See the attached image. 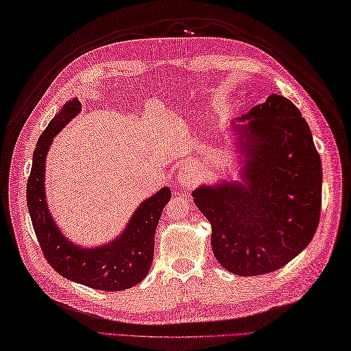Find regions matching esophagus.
<instances>
[{"instance_id": "obj_1", "label": "esophagus", "mask_w": 351, "mask_h": 351, "mask_svg": "<svg viewBox=\"0 0 351 351\" xmlns=\"http://www.w3.org/2000/svg\"><path fill=\"white\" fill-rule=\"evenodd\" d=\"M178 178H180V186L184 189H191V187L196 182V171L192 167H184L178 173Z\"/></svg>"}]
</instances>
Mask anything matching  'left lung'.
Returning <instances> with one entry per match:
<instances>
[{
	"label": "left lung",
	"mask_w": 351,
	"mask_h": 351,
	"mask_svg": "<svg viewBox=\"0 0 351 351\" xmlns=\"http://www.w3.org/2000/svg\"><path fill=\"white\" fill-rule=\"evenodd\" d=\"M235 126L244 183L201 186L192 196L211 225L216 259L237 276L285 267L310 244L322 210V162L292 101L272 93Z\"/></svg>",
	"instance_id": "1"
}]
</instances>
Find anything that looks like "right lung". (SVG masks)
Masks as SVG:
<instances>
[{
    "instance_id": "right-lung-1",
    "label": "right lung",
    "mask_w": 351,
    "mask_h": 351,
    "mask_svg": "<svg viewBox=\"0 0 351 351\" xmlns=\"http://www.w3.org/2000/svg\"><path fill=\"white\" fill-rule=\"evenodd\" d=\"M80 102H66L43 134L34 150L27 184V202L41 252L62 277L98 290L130 289L147 276L155 252V232L162 210L171 199L168 187L144 201L113 243L97 249H80L62 235L47 210L45 195V162L53 136L79 113Z\"/></svg>"
}]
</instances>
